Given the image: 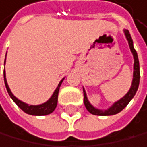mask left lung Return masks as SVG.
Returning a JSON list of instances; mask_svg holds the SVG:
<instances>
[{"mask_svg":"<svg viewBox=\"0 0 147 147\" xmlns=\"http://www.w3.org/2000/svg\"><path fill=\"white\" fill-rule=\"evenodd\" d=\"M125 32V35L127 42H129V49L131 52L133 54V58H134V71H133V80H132V83H131L130 89L129 91L127 92L125 96H123L122 98L118 101H116L113 104L112 107H110L109 109L107 110H99V109H96L95 107H93L90 102L87 99L86 96V93L83 89V102H84V105L86 107L87 111L89 113H91L92 114H95V115H113V114H116L120 113L125 107L129 103V101L133 98V96H135V94L138 90V87H139V82H140V65H139V59H138V55L137 52L135 51V49L133 47V42L131 36L129 34V32L127 30H124Z\"/></svg>","mask_w":147,"mask_h":147,"instance_id":"1","label":"left lung"}]
</instances>
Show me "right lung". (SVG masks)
I'll return each mask as SVG.
<instances>
[{
  "mask_svg": "<svg viewBox=\"0 0 147 147\" xmlns=\"http://www.w3.org/2000/svg\"><path fill=\"white\" fill-rule=\"evenodd\" d=\"M3 78H4V83H5L6 90H7L8 94H9L10 98L13 99V101L16 103L24 113H26L28 114H32V115H47V114L51 113L55 110L56 106H57V102H58L59 89H60L61 83L63 81H64V79L59 82V84L57 86V88H56V90L54 91L53 95L51 96V98H49L47 102H45L43 104H40V105H28V104L20 101V99H18L16 96L12 94V92L10 91L9 86H8V84H7L6 78H5V71L4 70H3Z\"/></svg>",
  "mask_w": 147,
  "mask_h": 147,
  "instance_id": "obj_1",
  "label": "right lung"
}]
</instances>
